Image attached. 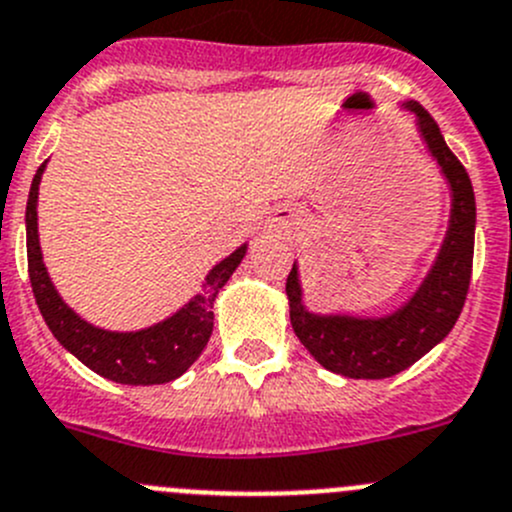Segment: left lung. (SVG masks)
<instances>
[{"label": "left lung", "mask_w": 512, "mask_h": 512, "mask_svg": "<svg viewBox=\"0 0 512 512\" xmlns=\"http://www.w3.org/2000/svg\"><path fill=\"white\" fill-rule=\"evenodd\" d=\"M418 117L420 135L428 142L440 170L448 177L453 192L448 237L443 242L433 270L425 277L413 300L395 315L382 320L357 317H320L302 305L297 267L287 275L285 292L290 297V322L295 335L310 355L337 375L355 380L393 377L433 350L460 317L473 275L475 247V195L463 162L445 145L440 127L428 109L408 102Z\"/></svg>", "instance_id": "8db88e82"}]
</instances>
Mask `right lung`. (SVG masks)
Listing matches in <instances>:
<instances>
[{
    "instance_id": "obj_1",
    "label": "right lung",
    "mask_w": 512,
    "mask_h": 512,
    "mask_svg": "<svg viewBox=\"0 0 512 512\" xmlns=\"http://www.w3.org/2000/svg\"><path fill=\"white\" fill-rule=\"evenodd\" d=\"M42 172L44 165L34 175L27 200V262L34 300L52 335L89 370L122 385H162L180 377L205 350L212 335V317H215L212 302L237 270L247 247L242 245L220 265L212 267L205 292L187 302L170 320L140 332L99 330L64 305L42 262L37 237V195Z\"/></svg>"
}]
</instances>
